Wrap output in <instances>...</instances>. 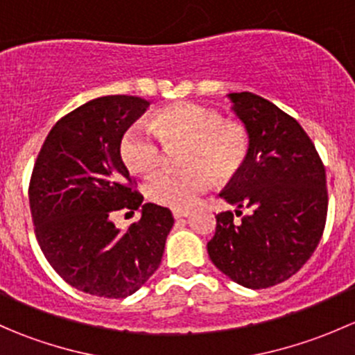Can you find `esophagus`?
<instances>
[{
	"instance_id": "esophagus-1",
	"label": "esophagus",
	"mask_w": 355,
	"mask_h": 355,
	"mask_svg": "<svg viewBox=\"0 0 355 355\" xmlns=\"http://www.w3.org/2000/svg\"><path fill=\"white\" fill-rule=\"evenodd\" d=\"M191 214L189 209H173V218L175 220H180V218H187Z\"/></svg>"
}]
</instances>
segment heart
<instances>
[{"mask_svg":"<svg viewBox=\"0 0 355 355\" xmlns=\"http://www.w3.org/2000/svg\"><path fill=\"white\" fill-rule=\"evenodd\" d=\"M151 128L164 149L184 146L182 171H166L146 184V196L159 206L191 207L211 185V177L228 182L241 173L250 153L249 128L242 121L225 120L220 111L177 103L153 116ZM144 125L135 123L120 139V157L135 175H151L163 164L164 151Z\"/></svg>","mask_w":355,"mask_h":355,"instance_id":"heart-1","label":"heart"}]
</instances>
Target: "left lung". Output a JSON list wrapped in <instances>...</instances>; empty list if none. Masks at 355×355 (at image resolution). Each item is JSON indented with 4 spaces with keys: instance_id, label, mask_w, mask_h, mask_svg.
<instances>
[{
    "instance_id": "1",
    "label": "left lung",
    "mask_w": 355,
    "mask_h": 355,
    "mask_svg": "<svg viewBox=\"0 0 355 355\" xmlns=\"http://www.w3.org/2000/svg\"><path fill=\"white\" fill-rule=\"evenodd\" d=\"M234 111L250 134L244 168L221 198L249 209L241 221L216 214L207 242L214 266L252 290L288 280L307 263L323 235L328 213L324 164L299 121L252 92H234Z\"/></svg>"
}]
</instances>
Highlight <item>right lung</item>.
Listing matches in <instances>:
<instances>
[{
  "mask_svg": "<svg viewBox=\"0 0 355 355\" xmlns=\"http://www.w3.org/2000/svg\"><path fill=\"white\" fill-rule=\"evenodd\" d=\"M148 106L137 96L92 99L56 121L34 163L28 202L37 244L68 285L91 295L125 299L141 288L173 227L171 211L153 202L128 231L110 221L144 199L118 146Z\"/></svg>",
  "mask_w": 355,
  "mask_h": 355,
  "instance_id": "obj_1",
  "label": "right lung"
}]
</instances>
